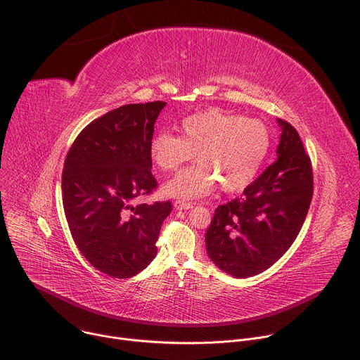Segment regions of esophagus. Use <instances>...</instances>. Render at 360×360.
<instances>
[{
    "label": "esophagus",
    "instance_id": "34e87169",
    "mask_svg": "<svg viewBox=\"0 0 360 360\" xmlns=\"http://www.w3.org/2000/svg\"><path fill=\"white\" fill-rule=\"evenodd\" d=\"M174 207L179 211H186V210H191L193 207V203L192 202H185V200H176L174 203Z\"/></svg>",
    "mask_w": 360,
    "mask_h": 360
}]
</instances>
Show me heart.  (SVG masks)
I'll use <instances>...</instances> for the list:
<instances>
[{"mask_svg": "<svg viewBox=\"0 0 360 360\" xmlns=\"http://www.w3.org/2000/svg\"><path fill=\"white\" fill-rule=\"evenodd\" d=\"M181 136L161 132L152 138L149 155L164 171H176L196 153L198 165L179 172L164 185L174 198L208 195L218 182L225 192L245 189L261 171L271 149V134L258 120L218 108L182 120Z\"/></svg>", "mask_w": 360, "mask_h": 360, "instance_id": "heart-1", "label": "heart"}]
</instances>
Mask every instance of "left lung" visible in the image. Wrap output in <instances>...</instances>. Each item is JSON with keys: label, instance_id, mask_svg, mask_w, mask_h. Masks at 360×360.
Returning a JSON list of instances; mask_svg holds the SVG:
<instances>
[{"label": "left lung", "instance_id": "8db88e82", "mask_svg": "<svg viewBox=\"0 0 360 360\" xmlns=\"http://www.w3.org/2000/svg\"><path fill=\"white\" fill-rule=\"evenodd\" d=\"M278 160L215 210L205 235L211 261L228 275L255 276L271 268L295 242L314 195V172L297 131L278 120Z\"/></svg>", "mask_w": 360, "mask_h": 360}]
</instances>
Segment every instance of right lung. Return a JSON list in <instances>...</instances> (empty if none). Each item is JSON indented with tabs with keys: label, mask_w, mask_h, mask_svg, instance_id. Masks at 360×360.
<instances>
[{
	"label": "right lung",
	"mask_w": 360,
	"mask_h": 360,
	"mask_svg": "<svg viewBox=\"0 0 360 360\" xmlns=\"http://www.w3.org/2000/svg\"><path fill=\"white\" fill-rule=\"evenodd\" d=\"M164 101L129 104L88 124L71 145L63 171V203L84 258L111 278L145 269L172 205L131 202L157 189L149 143Z\"/></svg>",
	"instance_id": "right-lung-1"
}]
</instances>
